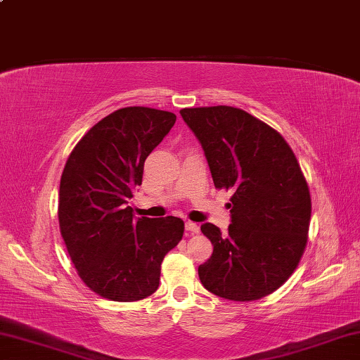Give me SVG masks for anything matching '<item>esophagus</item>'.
I'll return each mask as SVG.
<instances>
[{
    "label": "esophagus",
    "instance_id": "obj_1",
    "mask_svg": "<svg viewBox=\"0 0 360 360\" xmlns=\"http://www.w3.org/2000/svg\"><path fill=\"white\" fill-rule=\"evenodd\" d=\"M186 230L188 231V233H198V231H200V227H198V225L195 224V222H191V221H188V222H186Z\"/></svg>",
    "mask_w": 360,
    "mask_h": 360
}]
</instances>
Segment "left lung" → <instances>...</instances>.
<instances>
[{
	"mask_svg": "<svg viewBox=\"0 0 360 360\" xmlns=\"http://www.w3.org/2000/svg\"><path fill=\"white\" fill-rule=\"evenodd\" d=\"M179 112L202 144L216 188L233 192L229 233L202 225L214 249L198 266L200 281L233 302L270 295L294 273L308 241L311 197L297 157L275 129L243 109Z\"/></svg>",
	"mask_w": 360,
	"mask_h": 360,
	"instance_id": "obj_1",
	"label": "left lung"
}]
</instances>
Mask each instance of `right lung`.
<instances>
[{"instance_id": "obj_1", "label": "right lung", "mask_w": 360, "mask_h": 360, "mask_svg": "<svg viewBox=\"0 0 360 360\" xmlns=\"http://www.w3.org/2000/svg\"><path fill=\"white\" fill-rule=\"evenodd\" d=\"M176 115L130 106L95 124L66 160L58 222L77 275L114 302L154 294L160 265L178 245L184 222L174 216L133 219L129 200L143 182L144 160L168 135Z\"/></svg>"}]
</instances>
